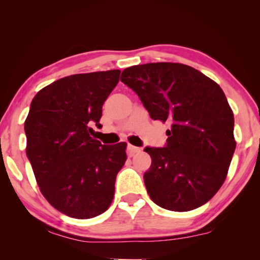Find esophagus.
Returning <instances> with one entry per match:
<instances>
[{
	"label": "esophagus",
	"instance_id": "1",
	"mask_svg": "<svg viewBox=\"0 0 260 260\" xmlns=\"http://www.w3.org/2000/svg\"><path fill=\"white\" fill-rule=\"evenodd\" d=\"M139 151H141V149L138 148V147L132 146V144H128V146H127V152H128L129 156H133L134 153L139 152Z\"/></svg>",
	"mask_w": 260,
	"mask_h": 260
}]
</instances>
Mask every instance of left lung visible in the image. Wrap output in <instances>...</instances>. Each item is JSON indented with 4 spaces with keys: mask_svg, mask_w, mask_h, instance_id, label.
<instances>
[{
    "mask_svg": "<svg viewBox=\"0 0 260 260\" xmlns=\"http://www.w3.org/2000/svg\"><path fill=\"white\" fill-rule=\"evenodd\" d=\"M120 80L133 89L151 119L169 122L165 147H146L151 166L143 175L150 199L162 209L186 212L215 195L234 155V114L220 86L179 63L125 69Z\"/></svg>",
    "mask_w": 260,
    "mask_h": 260,
    "instance_id": "8db88e82",
    "label": "left lung"
}]
</instances>
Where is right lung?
Segmentation results:
<instances>
[{
    "mask_svg": "<svg viewBox=\"0 0 260 260\" xmlns=\"http://www.w3.org/2000/svg\"><path fill=\"white\" fill-rule=\"evenodd\" d=\"M119 70L73 74L42 88L25 120L26 155L42 195L76 219L102 214L111 205L127 143L104 146L91 138L102 107L119 81Z\"/></svg>",
    "mask_w": 260,
    "mask_h": 260,
    "instance_id": "right-lung-1",
    "label": "right lung"
}]
</instances>
